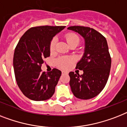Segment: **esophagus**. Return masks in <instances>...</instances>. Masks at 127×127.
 Here are the masks:
<instances>
[{
	"label": "esophagus",
	"mask_w": 127,
	"mask_h": 127,
	"mask_svg": "<svg viewBox=\"0 0 127 127\" xmlns=\"http://www.w3.org/2000/svg\"><path fill=\"white\" fill-rule=\"evenodd\" d=\"M67 72H66V71H62V74H67Z\"/></svg>",
	"instance_id": "1"
}]
</instances>
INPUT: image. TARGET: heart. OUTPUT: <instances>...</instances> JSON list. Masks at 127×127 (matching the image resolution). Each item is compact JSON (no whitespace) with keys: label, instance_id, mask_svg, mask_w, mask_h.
Returning <instances> with one entry per match:
<instances>
[{"label":"heart","instance_id":"1","mask_svg":"<svg viewBox=\"0 0 127 127\" xmlns=\"http://www.w3.org/2000/svg\"><path fill=\"white\" fill-rule=\"evenodd\" d=\"M65 38L66 40L67 43L69 46H70L72 44H76L78 46L80 43V38L78 35L74 33H68L65 36ZM57 40L55 38H53L51 40L49 45V50L51 53H53L55 49V46H56ZM74 62V59L73 57H63L59 58L57 61V64L59 68H68V67L71 66V64Z\"/></svg>","mask_w":127,"mask_h":127}]
</instances>
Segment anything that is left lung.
<instances>
[{"label": "left lung", "instance_id": "8db88e82", "mask_svg": "<svg viewBox=\"0 0 127 127\" xmlns=\"http://www.w3.org/2000/svg\"><path fill=\"white\" fill-rule=\"evenodd\" d=\"M68 29L78 32L85 39V53L76 67L83 70V74L69 73L71 90L78 98L90 99L103 90L109 78L112 60L107 41L92 28L72 26Z\"/></svg>", "mask_w": 127, "mask_h": 127}]
</instances>
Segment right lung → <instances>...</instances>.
I'll return each instance as SVG.
<instances>
[{"instance_id": "1", "label": "right lung", "mask_w": 127, "mask_h": 127, "mask_svg": "<svg viewBox=\"0 0 127 127\" xmlns=\"http://www.w3.org/2000/svg\"><path fill=\"white\" fill-rule=\"evenodd\" d=\"M65 26H39L27 30L19 40L13 55L15 80L21 92L29 99L43 101L55 93L61 71L53 68L42 72L44 59L50 55L49 45L53 37Z\"/></svg>"}]
</instances>
